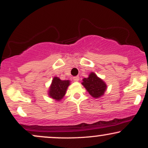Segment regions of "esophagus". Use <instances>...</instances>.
<instances>
[{
	"mask_svg": "<svg viewBox=\"0 0 148 148\" xmlns=\"http://www.w3.org/2000/svg\"><path fill=\"white\" fill-rule=\"evenodd\" d=\"M73 79H74V81L77 82V81H79V76H74V77H73Z\"/></svg>",
	"mask_w": 148,
	"mask_h": 148,
	"instance_id": "34e87169",
	"label": "esophagus"
}]
</instances>
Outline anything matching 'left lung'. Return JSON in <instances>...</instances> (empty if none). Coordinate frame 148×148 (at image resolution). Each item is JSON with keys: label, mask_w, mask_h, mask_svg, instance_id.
<instances>
[{"label": "left lung", "mask_w": 148, "mask_h": 148, "mask_svg": "<svg viewBox=\"0 0 148 148\" xmlns=\"http://www.w3.org/2000/svg\"><path fill=\"white\" fill-rule=\"evenodd\" d=\"M81 84L84 86L88 93L96 99L102 97L107 89L106 83L93 72H90L88 78L83 79Z\"/></svg>", "instance_id": "obj_1"}]
</instances>
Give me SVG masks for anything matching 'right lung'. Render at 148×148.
I'll use <instances>...</instances> for the list:
<instances>
[{
  "label": "right lung",
  "mask_w": 148,
  "mask_h": 148,
  "mask_svg": "<svg viewBox=\"0 0 148 148\" xmlns=\"http://www.w3.org/2000/svg\"><path fill=\"white\" fill-rule=\"evenodd\" d=\"M70 85L69 80H61L57 76H54L51 84L49 88L48 95L49 97L60 101L65 95L67 88Z\"/></svg>",
  "instance_id": "obj_1"
}]
</instances>
